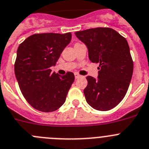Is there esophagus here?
Wrapping results in <instances>:
<instances>
[{
    "mask_svg": "<svg viewBox=\"0 0 149 149\" xmlns=\"http://www.w3.org/2000/svg\"><path fill=\"white\" fill-rule=\"evenodd\" d=\"M75 78H76V79H78V78H79V77H81V76H80V75L79 74H78V73H75Z\"/></svg>",
    "mask_w": 149,
    "mask_h": 149,
    "instance_id": "esophagus-1",
    "label": "esophagus"
}]
</instances>
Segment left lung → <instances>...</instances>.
Masks as SVG:
<instances>
[{"mask_svg":"<svg viewBox=\"0 0 149 149\" xmlns=\"http://www.w3.org/2000/svg\"><path fill=\"white\" fill-rule=\"evenodd\" d=\"M85 44L90 60L99 64L97 79L87 76L84 90L87 104L107 111L123 100L133 73V61L126 39L110 28H95L75 32Z\"/></svg>","mask_w":149,"mask_h":149,"instance_id":"left-lung-1","label":"left lung"}]
</instances>
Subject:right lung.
<instances>
[{
	"label": "right lung",
	"instance_id": "add662e5",
	"mask_svg": "<svg viewBox=\"0 0 149 149\" xmlns=\"http://www.w3.org/2000/svg\"><path fill=\"white\" fill-rule=\"evenodd\" d=\"M71 37L70 32L35 34L18 47L15 76L23 96L37 110L54 112L65 102L74 74L68 72L60 76L50 68L56 65Z\"/></svg>",
	"mask_w": 149,
	"mask_h": 149
}]
</instances>
